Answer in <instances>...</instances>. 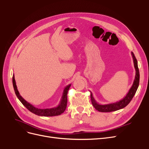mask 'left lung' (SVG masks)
I'll return each mask as SVG.
<instances>
[{"label":"left lung","mask_w":149,"mask_h":149,"mask_svg":"<svg viewBox=\"0 0 149 149\" xmlns=\"http://www.w3.org/2000/svg\"><path fill=\"white\" fill-rule=\"evenodd\" d=\"M131 55L133 58V61L134 68L136 69V76H135V79L134 81L133 84L129 89V92L126 94V96L122 99L121 100L117 101L116 102L107 104H99L94 97L92 93L91 92V100L93 106L96 110L100 112H112L118 111L120 109L125 107L126 106L128 105V104L132 100L133 97L134 96L135 94H136L137 88L139 87V79H140V74H139V70L138 68V65H137V61L136 60V57L134 56V54L133 52H131Z\"/></svg>","instance_id":"left-lung-1"}]
</instances>
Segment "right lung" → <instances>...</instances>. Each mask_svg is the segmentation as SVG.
I'll use <instances>...</instances> for the list:
<instances>
[{"label": "right lung", "mask_w": 149, "mask_h": 149, "mask_svg": "<svg viewBox=\"0 0 149 149\" xmlns=\"http://www.w3.org/2000/svg\"><path fill=\"white\" fill-rule=\"evenodd\" d=\"M12 83H13V89H14V91L17 97L20 100V101L22 103V104H23L26 109H29L30 112H32V113L40 116L47 117V116H58V115H60L62 113H63L65 112L67 106V94L71 85V84L67 85L65 88L63 92L60 102L59 103V104H58L56 107H53V108H49V109H39V108L34 107L32 104H31L25 101L24 99L20 96V94L17 89L14 74L13 75Z\"/></svg>", "instance_id": "1"}]
</instances>
